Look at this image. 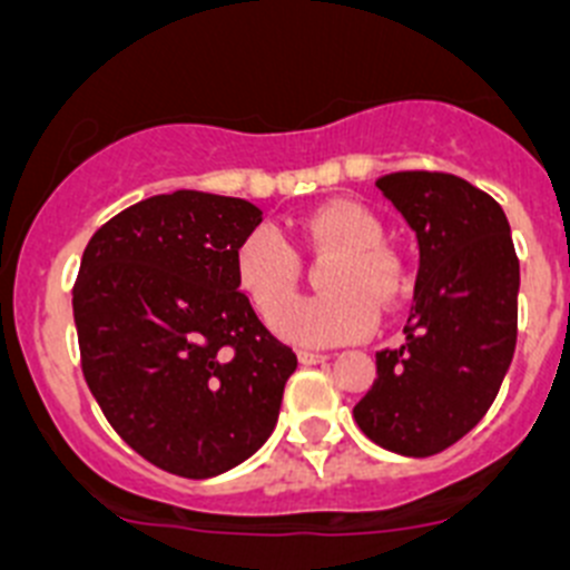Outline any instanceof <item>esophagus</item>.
I'll list each match as a JSON object with an SVG mask.
<instances>
[{
  "instance_id": "obj_1",
  "label": "esophagus",
  "mask_w": 570,
  "mask_h": 570,
  "mask_svg": "<svg viewBox=\"0 0 570 570\" xmlns=\"http://www.w3.org/2000/svg\"><path fill=\"white\" fill-rule=\"evenodd\" d=\"M297 360H301L303 365H317V363H326L328 354H321V351H297Z\"/></svg>"
}]
</instances>
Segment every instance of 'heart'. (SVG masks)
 Instances as JSON below:
<instances>
[{"instance_id":"1","label":"heart","mask_w":570,"mask_h":570,"mask_svg":"<svg viewBox=\"0 0 570 570\" xmlns=\"http://www.w3.org/2000/svg\"><path fill=\"white\" fill-rule=\"evenodd\" d=\"M312 244L334 249L337 258L323 273L326 295L289 306L301 264L295 249L273 225H261L236 249V281L264 321H278L281 337L297 345H337L363 340L376 326L380 309H391L405 292V273L387 247L382 222L357 202H328L303 219Z\"/></svg>"}]
</instances>
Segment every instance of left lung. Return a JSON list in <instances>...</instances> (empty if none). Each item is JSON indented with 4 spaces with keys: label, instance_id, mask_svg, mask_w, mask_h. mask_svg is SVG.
Instances as JSON below:
<instances>
[{
    "label": "left lung",
    "instance_id": "8db88e82",
    "mask_svg": "<svg viewBox=\"0 0 570 570\" xmlns=\"http://www.w3.org/2000/svg\"><path fill=\"white\" fill-rule=\"evenodd\" d=\"M419 242L405 343L376 351V380L354 405L360 430L391 453L435 455L494 402L518 343L520 261L507 213L453 174L376 179Z\"/></svg>",
    "mask_w": 570,
    "mask_h": 570
}]
</instances>
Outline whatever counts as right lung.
Wrapping results in <instances>:
<instances>
[{
    "instance_id": "right-lung-1",
    "label": "right lung",
    "mask_w": 570,
    "mask_h": 570,
    "mask_svg": "<svg viewBox=\"0 0 570 570\" xmlns=\"http://www.w3.org/2000/svg\"><path fill=\"white\" fill-rule=\"evenodd\" d=\"M261 219L247 199L174 190L83 249L72 312L87 385L117 435L174 475H222L261 450L297 368L238 292L236 249Z\"/></svg>"
}]
</instances>
